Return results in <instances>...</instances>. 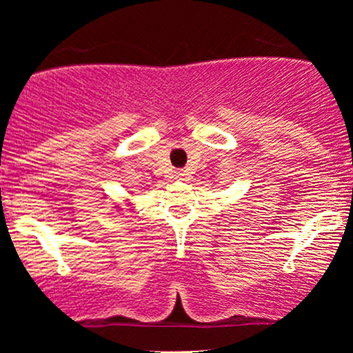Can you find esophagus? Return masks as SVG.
Listing matches in <instances>:
<instances>
[{
  "label": "esophagus",
  "instance_id": "esophagus-1",
  "mask_svg": "<svg viewBox=\"0 0 353 353\" xmlns=\"http://www.w3.org/2000/svg\"><path fill=\"white\" fill-rule=\"evenodd\" d=\"M174 179L188 181V172H185V171H177L176 174H174Z\"/></svg>",
  "mask_w": 353,
  "mask_h": 353
}]
</instances>
